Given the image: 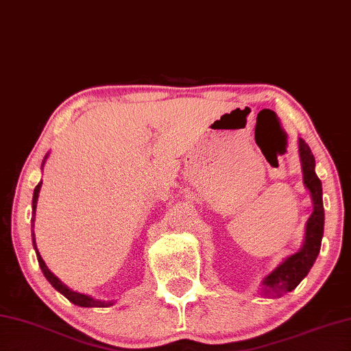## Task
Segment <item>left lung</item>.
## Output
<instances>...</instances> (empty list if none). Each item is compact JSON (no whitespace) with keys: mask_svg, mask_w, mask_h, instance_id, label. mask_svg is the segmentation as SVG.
Returning a JSON list of instances; mask_svg holds the SVG:
<instances>
[{"mask_svg":"<svg viewBox=\"0 0 351 351\" xmlns=\"http://www.w3.org/2000/svg\"><path fill=\"white\" fill-rule=\"evenodd\" d=\"M300 158L303 165L304 186L309 189L314 203V213L311 214L306 225L304 245L298 253L287 258L281 265H278L271 274L263 281V292L267 297L280 298L285 293L295 289L300 281L308 275L313 267L317 254L320 252L322 236H324V202H322V182L315 175L314 154L308 143L300 138Z\"/></svg>","mask_w":351,"mask_h":351,"instance_id":"8db88e82","label":"left lung"}]
</instances>
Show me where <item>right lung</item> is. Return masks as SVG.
<instances>
[{
    "mask_svg": "<svg viewBox=\"0 0 351 351\" xmlns=\"http://www.w3.org/2000/svg\"><path fill=\"white\" fill-rule=\"evenodd\" d=\"M40 187H42V181L38 182L34 189V197H32V223H34V215H36V206H37V198H38V192H40ZM32 243H34V248H36V253H37V261H38V265H40V269L43 271V275H45L47 280L49 281V285H51L56 291H59L60 293L65 298H69L71 303L77 304V306H82V308H106V306H110L112 303L110 302H101V300H95L88 295H84V293H77L73 292L71 289L66 287L65 285H62L58 278H56L51 271L48 270V267L43 263L40 253H38V250L36 247V237H34V231H32Z\"/></svg>",
    "mask_w": 351,
    "mask_h": 351,
    "instance_id": "1",
    "label": "right lung"
}]
</instances>
